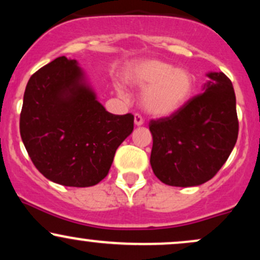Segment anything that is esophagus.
Returning a JSON list of instances; mask_svg holds the SVG:
<instances>
[{"label":"esophagus","instance_id":"1","mask_svg":"<svg viewBox=\"0 0 260 260\" xmlns=\"http://www.w3.org/2000/svg\"><path fill=\"white\" fill-rule=\"evenodd\" d=\"M134 123H136V126H142V124L144 123V120H143V117L139 113H136V115H134Z\"/></svg>","mask_w":260,"mask_h":260}]
</instances>
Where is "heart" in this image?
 <instances>
[{
	"label": "heart",
	"mask_w": 260,
	"mask_h": 260,
	"mask_svg": "<svg viewBox=\"0 0 260 260\" xmlns=\"http://www.w3.org/2000/svg\"><path fill=\"white\" fill-rule=\"evenodd\" d=\"M126 80L144 89L142 105L150 115L169 116L184 106L194 88L193 74L160 59H144L129 66Z\"/></svg>",
	"instance_id": "obj_1"
}]
</instances>
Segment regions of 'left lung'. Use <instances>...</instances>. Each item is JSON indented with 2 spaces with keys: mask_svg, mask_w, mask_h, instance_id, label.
<instances>
[{
  "mask_svg": "<svg viewBox=\"0 0 260 260\" xmlns=\"http://www.w3.org/2000/svg\"><path fill=\"white\" fill-rule=\"evenodd\" d=\"M202 94L170 117L150 121V165L162 183L193 187L211 180L238 137L236 95L222 72H209Z\"/></svg>",
  "mask_w": 260,
  "mask_h": 260,
  "instance_id": "obj_1",
  "label": "left lung"
}]
</instances>
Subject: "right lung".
<instances>
[{
	"instance_id": "add662e5",
	"label": "right lung",
	"mask_w": 260,
	"mask_h": 260,
	"mask_svg": "<svg viewBox=\"0 0 260 260\" xmlns=\"http://www.w3.org/2000/svg\"><path fill=\"white\" fill-rule=\"evenodd\" d=\"M133 123L132 113L107 112L78 62L61 56L29 79L19 128L32 164L47 180L90 187L109 174Z\"/></svg>"
}]
</instances>
